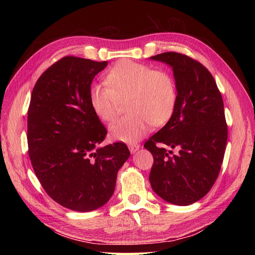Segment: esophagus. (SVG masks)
I'll return each mask as SVG.
<instances>
[{
	"mask_svg": "<svg viewBox=\"0 0 255 255\" xmlns=\"http://www.w3.org/2000/svg\"><path fill=\"white\" fill-rule=\"evenodd\" d=\"M139 148H140V145H139L138 143H131V144H129V150H130L132 153L136 152V151H137Z\"/></svg>",
	"mask_w": 255,
	"mask_h": 255,
	"instance_id": "esophagus-1",
	"label": "esophagus"
}]
</instances>
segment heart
Returning a JSON list of instances; mask_svg holds the SVG:
<instances>
[{
  "label": "heart",
  "mask_w": 255,
  "mask_h": 255,
  "mask_svg": "<svg viewBox=\"0 0 255 255\" xmlns=\"http://www.w3.org/2000/svg\"><path fill=\"white\" fill-rule=\"evenodd\" d=\"M90 103L102 122L116 116L119 102H125L128 114L110 127L112 140L133 142L149 130L151 124L160 126L174 111L177 91L172 75L142 63L123 60L105 75V84L92 85Z\"/></svg>",
  "instance_id": "obj_1"
}]
</instances>
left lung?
I'll list each match as a JSON object with an SVG mask.
<instances>
[{"instance_id":"8db88e82","label":"left lung","mask_w":255,"mask_h":255,"mask_svg":"<svg viewBox=\"0 0 255 255\" xmlns=\"http://www.w3.org/2000/svg\"><path fill=\"white\" fill-rule=\"evenodd\" d=\"M151 59L172 67L177 97L170 121L144 142L153 156L149 181L165 202L191 205L210 191L223 164L228 138L223 96L195 59L172 51Z\"/></svg>"}]
</instances>
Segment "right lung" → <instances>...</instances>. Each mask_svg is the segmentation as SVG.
<instances>
[{"mask_svg":"<svg viewBox=\"0 0 255 255\" xmlns=\"http://www.w3.org/2000/svg\"><path fill=\"white\" fill-rule=\"evenodd\" d=\"M107 63L61 58L37 80L28 107L27 142L37 178L55 202L82 213L110 200L117 172L130 155L124 142L99 148L107 130L89 93Z\"/></svg>","mask_w":255,"mask_h":255,"instance_id":"obj_1","label":"right lung"}]
</instances>
